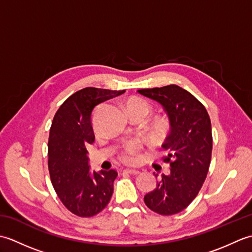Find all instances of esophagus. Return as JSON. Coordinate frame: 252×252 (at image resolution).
Segmentation results:
<instances>
[{
  "label": "esophagus",
  "instance_id": "1",
  "mask_svg": "<svg viewBox=\"0 0 252 252\" xmlns=\"http://www.w3.org/2000/svg\"><path fill=\"white\" fill-rule=\"evenodd\" d=\"M123 173H126V174H131V175H138L141 172L137 170H129V169H126L123 170Z\"/></svg>",
  "mask_w": 252,
  "mask_h": 252
}]
</instances>
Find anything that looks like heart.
<instances>
[{
    "label": "heart",
    "mask_w": 252,
    "mask_h": 252,
    "mask_svg": "<svg viewBox=\"0 0 252 252\" xmlns=\"http://www.w3.org/2000/svg\"><path fill=\"white\" fill-rule=\"evenodd\" d=\"M126 110L130 117H140L144 119L152 111V105L141 97H131L126 100ZM170 130V122L164 117H156L148 126V136L154 142L161 141ZM141 146L136 143H129L122 148L119 159L125 163H134Z\"/></svg>",
    "instance_id": "b5f03b06"
}]
</instances>
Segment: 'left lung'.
<instances>
[{"instance_id": "obj_1", "label": "left lung", "mask_w": 252, "mask_h": 252, "mask_svg": "<svg viewBox=\"0 0 252 252\" xmlns=\"http://www.w3.org/2000/svg\"><path fill=\"white\" fill-rule=\"evenodd\" d=\"M137 92L161 104L171 125L170 135L162 144L168 152L163 161L170 163V173L161 175L144 201L158 215H176L195 199L207 178L212 153L210 117L205 106L179 85Z\"/></svg>"}]
</instances>
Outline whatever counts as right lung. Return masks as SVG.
Segmentation results:
<instances>
[{
	"instance_id": "1",
	"label": "right lung",
	"mask_w": 252,
	"mask_h": 252,
	"mask_svg": "<svg viewBox=\"0 0 252 252\" xmlns=\"http://www.w3.org/2000/svg\"><path fill=\"white\" fill-rule=\"evenodd\" d=\"M125 92L82 89L63 101L53 119L47 151L51 182L63 205L78 217L97 215L114 192L117 171L92 172L85 145L95 140L91 121L95 106Z\"/></svg>"
}]
</instances>
